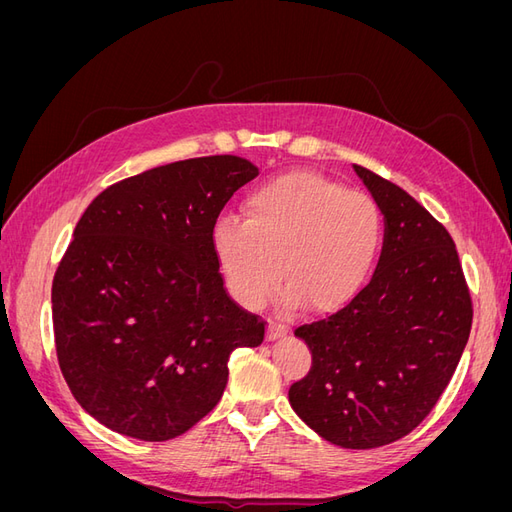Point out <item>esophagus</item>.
Returning a JSON list of instances; mask_svg holds the SVG:
<instances>
[{
    "label": "esophagus",
    "instance_id": "34e87169",
    "mask_svg": "<svg viewBox=\"0 0 512 512\" xmlns=\"http://www.w3.org/2000/svg\"><path fill=\"white\" fill-rule=\"evenodd\" d=\"M288 333V329L284 327L282 322H275V320H269V327H267V337L269 339H277V337H284Z\"/></svg>",
    "mask_w": 512,
    "mask_h": 512
}]
</instances>
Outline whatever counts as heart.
Masks as SVG:
<instances>
[{"label":"heart","mask_w":512,"mask_h":512,"mask_svg":"<svg viewBox=\"0 0 512 512\" xmlns=\"http://www.w3.org/2000/svg\"><path fill=\"white\" fill-rule=\"evenodd\" d=\"M380 243L376 200L309 170L260 185L245 200V222L220 220L213 228L224 282L252 309L267 303L282 277L286 309L307 303L312 312H333L361 290Z\"/></svg>","instance_id":"b5f03b06"}]
</instances>
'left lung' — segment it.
Wrapping results in <instances>:
<instances>
[{"mask_svg": "<svg viewBox=\"0 0 512 512\" xmlns=\"http://www.w3.org/2000/svg\"><path fill=\"white\" fill-rule=\"evenodd\" d=\"M354 170L384 213L382 256L346 307L294 329L312 369L288 399L318 436L365 451L425 421L455 374L474 312L448 230L399 185Z\"/></svg>", "mask_w": 512, "mask_h": 512, "instance_id": "obj_1", "label": "left lung"}]
</instances>
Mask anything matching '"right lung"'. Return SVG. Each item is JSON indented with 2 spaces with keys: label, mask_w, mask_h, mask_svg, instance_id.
I'll return each instance as SVG.
<instances>
[{
  "label": "right lung",
  "mask_w": 512,
  "mask_h": 512,
  "mask_svg": "<svg viewBox=\"0 0 512 512\" xmlns=\"http://www.w3.org/2000/svg\"><path fill=\"white\" fill-rule=\"evenodd\" d=\"M258 168L181 160L113 183L74 228L53 280L55 350L74 399L123 436L173 440L205 418L232 350L265 320L228 297L213 228Z\"/></svg>",
  "instance_id": "right-lung-1"
}]
</instances>
